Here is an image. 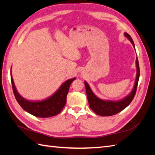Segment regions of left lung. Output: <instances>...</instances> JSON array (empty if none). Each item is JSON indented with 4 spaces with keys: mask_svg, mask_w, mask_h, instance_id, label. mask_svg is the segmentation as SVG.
Listing matches in <instances>:
<instances>
[{
    "mask_svg": "<svg viewBox=\"0 0 155 155\" xmlns=\"http://www.w3.org/2000/svg\"><path fill=\"white\" fill-rule=\"evenodd\" d=\"M125 36L128 38L130 42H132V45L135 48L134 43L132 37L128 33H124ZM136 67H137V75H136V82H135V85L134 87V89L132 91V92L129 94L128 96L126 97L124 99L118 101H104L100 100L98 97L95 96L94 94L91 90L89 85L87 84V82H84L85 87H86V95L87 97H88V104L90 109H92L93 111L102 117H109L112 116L114 114H116L124 110L126 107H127L132 102L133 99L136 95L137 84L139 81V78H140V66H139V62H138V58H136Z\"/></svg>",
    "mask_w": 155,
    "mask_h": 155,
    "instance_id": "left-lung-1",
    "label": "left lung"
}]
</instances>
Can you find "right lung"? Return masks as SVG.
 <instances>
[{
	"label": "right lung",
	"mask_w": 155,
	"mask_h": 155,
	"mask_svg": "<svg viewBox=\"0 0 155 155\" xmlns=\"http://www.w3.org/2000/svg\"><path fill=\"white\" fill-rule=\"evenodd\" d=\"M11 82L14 96L17 101L25 111L40 118H47L57 115L64 107L67 101V95L71 83L75 78L69 79L61 86L53 96L42 101H29L23 99L19 95L14 85L12 73L10 74Z\"/></svg>",
	"instance_id": "1"
}]
</instances>
